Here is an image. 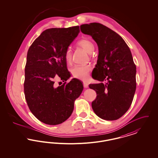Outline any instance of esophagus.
<instances>
[{
    "mask_svg": "<svg viewBox=\"0 0 158 158\" xmlns=\"http://www.w3.org/2000/svg\"><path fill=\"white\" fill-rule=\"evenodd\" d=\"M83 87H84V88H87L88 87V83L87 82H84L83 83Z\"/></svg>",
    "mask_w": 158,
    "mask_h": 158,
    "instance_id": "obj_1",
    "label": "esophagus"
}]
</instances>
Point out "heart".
<instances>
[{"instance_id":"b5f03b06","label":"heart","mask_w":158,"mask_h":158,"mask_svg":"<svg viewBox=\"0 0 158 158\" xmlns=\"http://www.w3.org/2000/svg\"><path fill=\"white\" fill-rule=\"evenodd\" d=\"M77 44L82 47L88 53H92L94 50V43L90 40L83 38L77 41ZM64 59L68 63H70L72 59V51L70 47H68L64 53ZM91 70L89 64L76 65L71 69V73L76 78L85 80L88 78Z\"/></svg>"}]
</instances>
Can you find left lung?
Instances as JSON below:
<instances>
[{"mask_svg":"<svg viewBox=\"0 0 158 158\" xmlns=\"http://www.w3.org/2000/svg\"><path fill=\"white\" fill-rule=\"evenodd\" d=\"M81 30L92 37L99 50L92 77L100 83L89 85L97 92L92 109L103 120H117L129 109L136 89V67L131 51L120 35L101 23L83 24Z\"/></svg>","mask_w":158,"mask_h":158,"instance_id":"obj_1","label":"left lung"}]
</instances>
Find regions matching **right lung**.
<instances>
[{
    "mask_svg": "<svg viewBox=\"0 0 158 158\" xmlns=\"http://www.w3.org/2000/svg\"><path fill=\"white\" fill-rule=\"evenodd\" d=\"M79 27L50 28L43 31L28 49L23 83L25 97L31 113L38 120L57 125L71 115L74 102L82 92L77 79L66 81L68 71L64 53L79 33ZM59 78L63 85L56 86Z\"/></svg>",
    "mask_w": 158,
    "mask_h": 158,
    "instance_id": "obj_1",
    "label": "right lung"
}]
</instances>
